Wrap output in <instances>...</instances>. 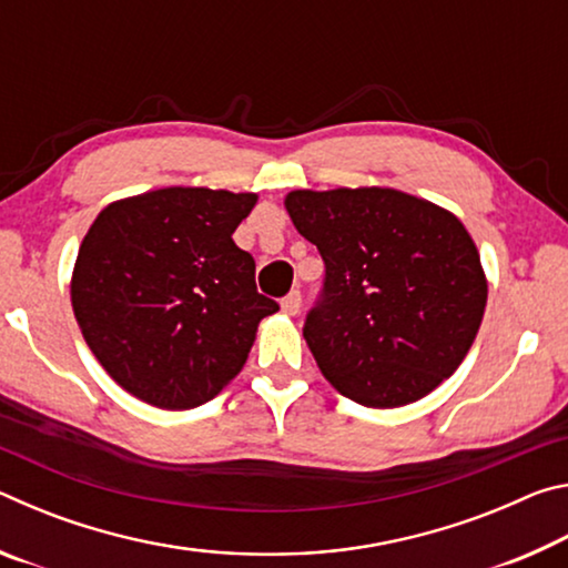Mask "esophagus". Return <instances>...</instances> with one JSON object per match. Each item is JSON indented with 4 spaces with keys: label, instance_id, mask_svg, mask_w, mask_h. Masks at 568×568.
Listing matches in <instances>:
<instances>
[{
    "label": "esophagus",
    "instance_id": "1",
    "mask_svg": "<svg viewBox=\"0 0 568 568\" xmlns=\"http://www.w3.org/2000/svg\"><path fill=\"white\" fill-rule=\"evenodd\" d=\"M301 303H303L301 291H291L281 301V307H283L287 315H297V313H301Z\"/></svg>",
    "mask_w": 568,
    "mask_h": 568
}]
</instances>
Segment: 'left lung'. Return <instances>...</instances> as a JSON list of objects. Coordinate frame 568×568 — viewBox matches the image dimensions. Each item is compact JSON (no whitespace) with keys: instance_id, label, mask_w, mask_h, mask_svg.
<instances>
[{"instance_id":"1","label":"left lung","mask_w":568,"mask_h":568,"mask_svg":"<svg viewBox=\"0 0 568 568\" xmlns=\"http://www.w3.org/2000/svg\"><path fill=\"white\" fill-rule=\"evenodd\" d=\"M285 207L325 263L303 325L323 376L368 408L406 406L444 383L488 295L460 220L390 187L295 190Z\"/></svg>"}]
</instances>
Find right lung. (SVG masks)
I'll return each mask as SVG.
<instances>
[{
  "label": "right lung",
  "mask_w": 568,
  "mask_h": 568,
  "mask_svg": "<svg viewBox=\"0 0 568 568\" xmlns=\"http://www.w3.org/2000/svg\"><path fill=\"white\" fill-rule=\"evenodd\" d=\"M253 192L165 187L102 210L80 245L72 311L102 368L150 406H203L277 307L233 240Z\"/></svg>",
  "instance_id": "add662e5"
}]
</instances>
